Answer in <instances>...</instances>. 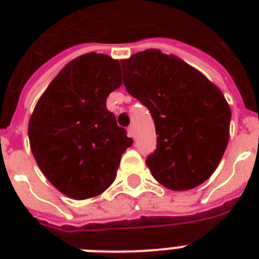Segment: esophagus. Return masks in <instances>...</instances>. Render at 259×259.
<instances>
[{"label": "esophagus", "instance_id": "esophagus-1", "mask_svg": "<svg viewBox=\"0 0 259 259\" xmlns=\"http://www.w3.org/2000/svg\"><path fill=\"white\" fill-rule=\"evenodd\" d=\"M127 136L134 138V126H129V127H127Z\"/></svg>", "mask_w": 259, "mask_h": 259}]
</instances>
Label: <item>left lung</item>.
Listing matches in <instances>:
<instances>
[{
    "instance_id": "obj_1",
    "label": "left lung",
    "mask_w": 259,
    "mask_h": 259,
    "mask_svg": "<svg viewBox=\"0 0 259 259\" xmlns=\"http://www.w3.org/2000/svg\"><path fill=\"white\" fill-rule=\"evenodd\" d=\"M123 84L152 113L157 149L146 158L153 177L172 191L204 183L230 138L231 109L219 87L175 55L146 50L121 60Z\"/></svg>"
}]
</instances>
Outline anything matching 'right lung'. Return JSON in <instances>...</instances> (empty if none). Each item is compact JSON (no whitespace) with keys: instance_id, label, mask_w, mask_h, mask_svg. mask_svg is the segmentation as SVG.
Listing matches in <instances>:
<instances>
[{"instance_id":"add662e5","label":"right lung","mask_w":259,"mask_h":259,"mask_svg":"<svg viewBox=\"0 0 259 259\" xmlns=\"http://www.w3.org/2000/svg\"><path fill=\"white\" fill-rule=\"evenodd\" d=\"M121 84L119 62L91 52L66 64L34 106L30 150L48 181L71 199L105 192L133 144L106 109L109 94Z\"/></svg>"}]
</instances>
